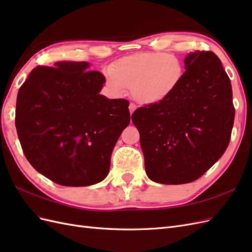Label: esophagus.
I'll list each match as a JSON object with an SVG mask.
<instances>
[{
	"instance_id": "34e87169",
	"label": "esophagus",
	"mask_w": 252,
	"mask_h": 252,
	"mask_svg": "<svg viewBox=\"0 0 252 252\" xmlns=\"http://www.w3.org/2000/svg\"><path fill=\"white\" fill-rule=\"evenodd\" d=\"M135 108H136V106L134 104L130 103V105H129V111H130V114H132V112L135 110Z\"/></svg>"
}]
</instances>
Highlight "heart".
<instances>
[{
    "label": "heart",
    "instance_id": "1",
    "mask_svg": "<svg viewBox=\"0 0 252 252\" xmlns=\"http://www.w3.org/2000/svg\"><path fill=\"white\" fill-rule=\"evenodd\" d=\"M184 77L181 60L163 52H142L118 60L106 73L107 85L120 94L131 88L132 96L143 105L166 101L180 86Z\"/></svg>",
    "mask_w": 252,
    "mask_h": 252
}]
</instances>
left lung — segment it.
Masks as SVG:
<instances>
[{"instance_id":"left-lung-1","label":"left lung","mask_w":252,"mask_h":252,"mask_svg":"<svg viewBox=\"0 0 252 252\" xmlns=\"http://www.w3.org/2000/svg\"><path fill=\"white\" fill-rule=\"evenodd\" d=\"M184 77L166 101L131 116L147 177L166 185L193 182L224 155L234 121L232 88L211 51L190 52Z\"/></svg>"}]
</instances>
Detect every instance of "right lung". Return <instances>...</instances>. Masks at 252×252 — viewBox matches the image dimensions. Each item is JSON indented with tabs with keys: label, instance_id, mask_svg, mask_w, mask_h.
<instances>
[{
	"label": "right lung",
	"instance_id": "1",
	"mask_svg": "<svg viewBox=\"0 0 252 252\" xmlns=\"http://www.w3.org/2000/svg\"><path fill=\"white\" fill-rule=\"evenodd\" d=\"M89 66H39L18 94L16 127L22 149L36 171L59 185L103 181L112 150L130 122L128 101L100 94L105 77Z\"/></svg>",
	"mask_w": 252,
	"mask_h": 252
}]
</instances>
